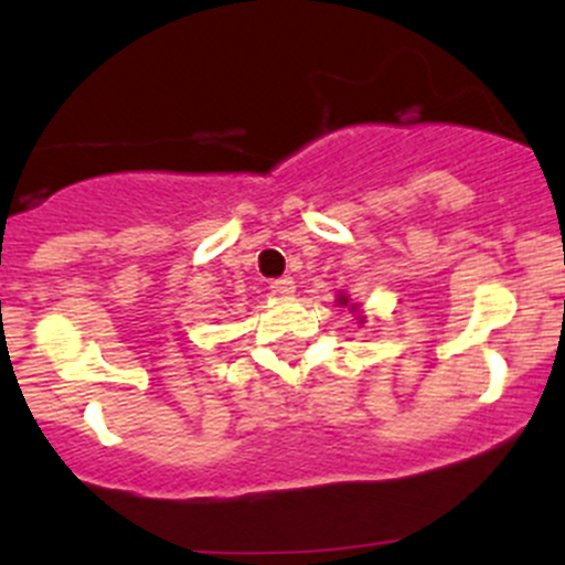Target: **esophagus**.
Listing matches in <instances>:
<instances>
[{
  "instance_id": "obj_1",
  "label": "esophagus",
  "mask_w": 565,
  "mask_h": 565,
  "mask_svg": "<svg viewBox=\"0 0 565 565\" xmlns=\"http://www.w3.org/2000/svg\"><path fill=\"white\" fill-rule=\"evenodd\" d=\"M270 289L276 295H281V298H287V295L295 292V281L289 276H281V278H276V281L270 284Z\"/></svg>"
}]
</instances>
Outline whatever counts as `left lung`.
Returning a JSON list of instances; mask_svg holds the SVG:
<instances>
[{"label": "left lung", "mask_w": 565, "mask_h": 565, "mask_svg": "<svg viewBox=\"0 0 565 565\" xmlns=\"http://www.w3.org/2000/svg\"><path fill=\"white\" fill-rule=\"evenodd\" d=\"M341 300H344V298H341ZM344 303H347V300H344Z\"/></svg>", "instance_id": "8db88e82"}]
</instances>
